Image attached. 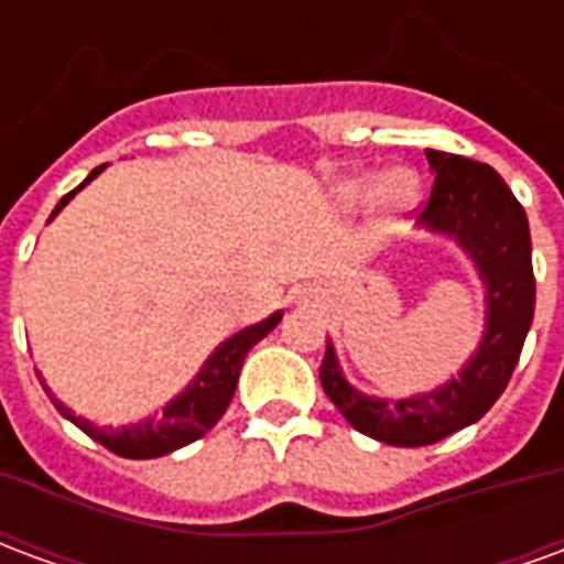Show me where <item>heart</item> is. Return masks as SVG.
Listing matches in <instances>:
<instances>
[{"label": "heart", "mask_w": 564, "mask_h": 564, "mask_svg": "<svg viewBox=\"0 0 564 564\" xmlns=\"http://www.w3.org/2000/svg\"><path fill=\"white\" fill-rule=\"evenodd\" d=\"M416 177L411 172H390V174H359L341 184V198L347 205H366L378 198L387 208H408L416 198Z\"/></svg>", "instance_id": "1"}]
</instances>
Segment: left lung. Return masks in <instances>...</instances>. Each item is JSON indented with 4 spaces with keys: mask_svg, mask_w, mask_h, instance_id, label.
<instances>
[{
    "mask_svg": "<svg viewBox=\"0 0 564 564\" xmlns=\"http://www.w3.org/2000/svg\"><path fill=\"white\" fill-rule=\"evenodd\" d=\"M435 172L420 223L453 235L486 281V335L471 362L456 380L416 399L383 402L356 392L341 378L335 350L326 344L319 383L332 404L356 432L392 444L425 447L477 423L498 402L520 362L522 344L534 317L532 238L525 210L486 162L465 160L444 150H425Z\"/></svg>",
    "mask_w": 564,
    "mask_h": 564,
    "instance_id": "1",
    "label": "left lung"
}]
</instances>
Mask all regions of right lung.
I'll return each instance as SVG.
<instances>
[{
    "mask_svg": "<svg viewBox=\"0 0 564 564\" xmlns=\"http://www.w3.org/2000/svg\"><path fill=\"white\" fill-rule=\"evenodd\" d=\"M102 169L105 165L93 169L90 177H87L84 184H90L93 177L102 172ZM78 189H72L68 196L59 198V205L54 208V214H59V208H63ZM54 214H51V217H54ZM278 323H281V311L271 314L269 319L257 323V326H250V329L238 332L229 341H223L220 347L214 350V356H210L208 362H205V368L198 371V378L186 387V392H181L160 416L144 420V423L139 425H129V429H105V425L87 423V420H80V416L72 414L59 399H54L47 387H44V390H47V395H51V402L56 404L59 414L66 416V420H72L80 432H87L93 441H99V444L111 449V453L123 456V459H156V456H165V453H172V449H181L186 447V444H193L196 437H202L208 429H214V423L226 414V408L232 402L235 387H238V371L245 366L247 350L257 341H262Z\"/></svg>",
    "mask_w": 564,
    "mask_h": 564,
    "instance_id": "right-lung-1",
    "label": "right lung"
}]
</instances>
